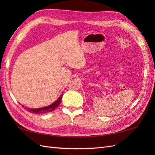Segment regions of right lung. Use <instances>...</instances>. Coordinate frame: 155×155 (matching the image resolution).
I'll return each mask as SVG.
<instances>
[{
    "label": "right lung",
    "instance_id": "obj_1",
    "mask_svg": "<svg viewBox=\"0 0 155 155\" xmlns=\"http://www.w3.org/2000/svg\"><path fill=\"white\" fill-rule=\"evenodd\" d=\"M62 96L63 94L61 95V96L54 103V104L48 107L39 108V109H29V108H26V109L28 112H31L33 114H44V113H47V112H51L54 110L60 104L61 100L62 99Z\"/></svg>",
    "mask_w": 155,
    "mask_h": 155
}]
</instances>
